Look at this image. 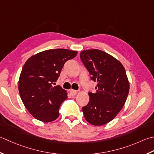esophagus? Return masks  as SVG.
I'll return each instance as SVG.
<instances>
[{
	"label": "esophagus",
	"mask_w": 154,
	"mask_h": 154,
	"mask_svg": "<svg viewBox=\"0 0 154 154\" xmlns=\"http://www.w3.org/2000/svg\"><path fill=\"white\" fill-rule=\"evenodd\" d=\"M78 93V91L76 90H70V94L72 96H76Z\"/></svg>",
	"instance_id": "obj_1"
}]
</instances>
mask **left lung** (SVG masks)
Returning <instances> with one entry per match:
<instances>
[{
	"label": "left lung",
	"instance_id": "left-lung-1",
	"mask_svg": "<svg viewBox=\"0 0 154 154\" xmlns=\"http://www.w3.org/2000/svg\"><path fill=\"white\" fill-rule=\"evenodd\" d=\"M80 57L93 81L96 92H88L89 102L82 107L84 118L94 125L112 121L123 108L129 93V82L123 65L108 53L98 49L86 50Z\"/></svg>",
	"mask_w": 154,
	"mask_h": 154
}]
</instances>
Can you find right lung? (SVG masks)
<instances>
[{"mask_svg":"<svg viewBox=\"0 0 154 154\" xmlns=\"http://www.w3.org/2000/svg\"><path fill=\"white\" fill-rule=\"evenodd\" d=\"M77 53L64 48L47 50L32 56L25 62L18 90L24 106L36 120L50 122L59 116L60 106L67 99V93L53 84L65 62L76 57Z\"/></svg>","mask_w":154,"mask_h":154,"instance_id":"obj_1","label":"right lung"}]
</instances>
